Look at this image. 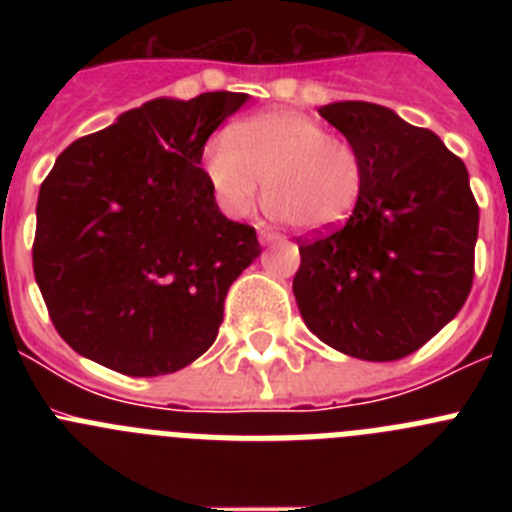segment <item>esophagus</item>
<instances>
[{"mask_svg": "<svg viewBox=\"0 0 512 512\" xmlns=\"http://www.w3.org/2000/svg\"><path fill=\"white\" fill-rule=\"evenodd\" d=\"M259 241H261V243H279V241H284V238H282V235H279V233H274V230L261 228V230H259Z\"/></svg>", "mask_w": 512, "mask_h": 512, "instance_id": "obj_1", "label": "esophagus"}]
</instances>
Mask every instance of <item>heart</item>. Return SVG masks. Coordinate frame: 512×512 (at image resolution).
I'll return each instance as SVG.
<instances>
[{
	"label": "heart",
	"instance_id": "obj_1",
	"mask_svg": "<svg viewBox=\"0 0 512 512\" xmlns=\"http://www.w3.org/2000/svg\"><path fill=\"white\" fill-rule=\"evenodd\" d=\"M202 169L228 215L253 210L264 179L269 210L302 230L338 228L354 215L366 166L348 138L292 110H271L235 122L202 151Z\"/></svg>",
	"mask_w": 512,
	"mask_h": 512
}]
</instances>
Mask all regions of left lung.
I'll return each instance as SVG.
<instances>
[{
    "instance_id": "obj_1",
    "label": "left lung",
    "mask_w": 512,
    "mask_h": 512,
    "mask_svg": "<svg viewBox=\"0 0 512 512\" xmlns=\"http://www.w3.org/2000/svg\"><path fill=\"white\" fill-rule=\"evenodd\" d=\"M318 112L359 148L366 179L346 223L297 241L292 292L330 348L397 361L431 341L472 289L479 207L467 166L436 133L379 104Z\"/></svg>"
}]
</instances>
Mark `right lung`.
<instances>
[{"label":"right lung","instance_id":"obj_1","mask_svg":"<svg viewBox=\"0 0 512 512\" xmlns=\"http://www.w3.org/2000/svg\"><path fill=\"white\" fill-rule=\"evenodd\" d=\"M246 99H151L56 158L40 184L33 271L76 354L158 377L215 343L230 284L261 246L220 212L200 164Z\"/></svg>","mask_w":512,"mask_h":512}]
</instances>
